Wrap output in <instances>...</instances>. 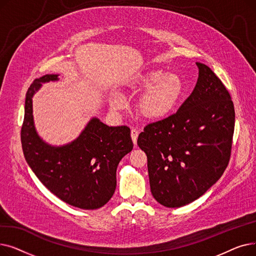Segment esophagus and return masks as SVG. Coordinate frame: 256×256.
Instances as JSON below:
<instances>
[{"label": "esophagus", "mask_w": 256, "mask_h": 256, "mask_svg": "<svg viewBox=\"0 0 256 256\" xmlns=\"http://www.w3.org/2000/svg\"><path fill=\"white\" fill-rule=\"evenodd\" d=\"M130 136H132V140L134 142V144H137V139H138V136H139V130H136V128H132L130 130Z\"/></svg>", "instance_id": "obj_1"}]
</instances>
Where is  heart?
Returning a JSON list of instances; mask_svg holds the SVG:
<instances>
[{
    "label": "heart",
    "instance_id": "obj_1",
    "mask_svg": "<svg viewBox=\"0 0 256 256\" xmlns=\"http://www.w3.org/2000/svg\"><path fill=\"white\" fill-rule=\"evenodd\" d=\"M128 88L132 92H143L137 102V112L145 120L156 121L167 117L176 109L184 96L182 78L174 72L160 70L145 72L132 78ZM110 106L121 109L124 100L117 94L110 96Z\"/></svg>",
    "mask_w": 256,
    "mask_h": 256
}]
</instances>
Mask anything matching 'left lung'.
<instances>
[{"instance_id":"obj_1","label":"left lung","mask_w":256,"mask_h":256,"mask_svg":"<svg viewBox=\"0 0 256 256\" xmlns=\"http://www.w3.org/2000/svg\"><path fill=\"white\" fill-rule=\"evenodd\" d=\"M196 65L199 74L191 96L176 114L147 126L137 141L147 156L152 194L166 208H180L202 196L230 158V94L208 66Z\"/></svg>"}]
</instances>
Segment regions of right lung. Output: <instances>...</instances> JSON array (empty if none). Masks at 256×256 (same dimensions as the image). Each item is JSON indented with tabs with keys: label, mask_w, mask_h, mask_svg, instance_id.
Returning a JSON list of instances; mask_svg holds the SVG:
<instances>
[{
	"label": "right lung",
	"mask_w": 256,
	"mask_h": 256,
	"mask_svg": "<svg viewBox=\"0 0 256 256\" xmlns=\"http://www.w3.org/2000/svg\"><path fill=\"white\" fill-rule=\"evenodd\" d=\"M59 74L36 78L26 94L22 146L26 163L38 180L64 202L83 210L104 206L116 189L119 162L132 152L128 126H108L92 117L80 135L64 145H52L38 135L33 117V96L42 84Z\"/></svg>",
	"instance_id": "add662e5"
}]
</instances>
